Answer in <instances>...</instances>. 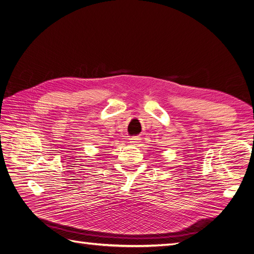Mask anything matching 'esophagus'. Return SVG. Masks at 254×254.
<instances>
[{
    "mask_svg": "<svg viewBox=\"0 0 254 254\" xmlns=\"http://www.w3.org/2000/svg\"><path fill=\"white\" fill-rule=\"evenodd\" d=\"M129 140H130V143H133V144H137L138 142H140V138H138V137L130 138Z\"/></svg>",
    "mask_w": 254,
    "mask_h": 254,
    "instance_id": "obj_1",
    "label": "esophagus"
}]
</instances>
